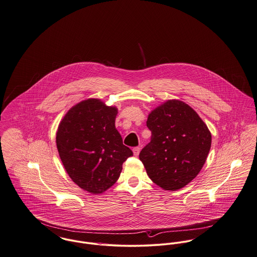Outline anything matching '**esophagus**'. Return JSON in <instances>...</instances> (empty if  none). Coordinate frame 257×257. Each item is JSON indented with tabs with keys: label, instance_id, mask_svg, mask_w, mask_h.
<instances>
[{
	"label": "esophagus",
	"instance_id": "esophagus-1",
	"mask_svg": "<svg viewBox=\"0 0 257 257\" xmlns=\"http://www.w3.org/2000/svg\"><path fill=\"white\" fill-rule=\"evenodd\" d=\"M140 151H141V149H140L139 147H137V148H134V149H133V153H134V155H135V156H138V155L140 154Z\"/></svg>",
	"mask_w": 257,
	"mask_h": 257
}]
</instances>
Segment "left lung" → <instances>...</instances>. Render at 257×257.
<instances>
[{
	"mask_svg": "<svg viewBox=\"0 0 257 257\" xmlns=\"http://www.w3.org/2000/svg\"><path fill=\"white\" fill-rule=\"evenodd\" d=\"M151 142L140 160L151 181L178 190L196 178L211 149V135L196 111L179 100H168L149 114Z\"/></svg>",
	"mask_w": 257,
	"mask_h": 257,
	"instance_id": "8db88e82",
	"label": "left lung"
}]
</instances>
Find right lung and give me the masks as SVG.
I'll return each mask as SVG.
<instances>
[{"mask_svg": "<svg viewBox=\"0 0 257 257\" xmlns=\"http://www.w3.org/2000/svg\"><path fill=\"white\" fill-rule=\"evenodd\" d=\"M117 108L99 99L73 106L56 133L61 161L70 178L93 194L105 192L120 176L122 164L133 155L115 129Z\"/></svg>", "mask_w": 257, "mask_h": 257, "instance_id": "obj_1", "label": "right lung"}]
</instances>
